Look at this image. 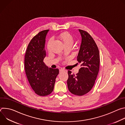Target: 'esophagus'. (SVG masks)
Instances as JSON below:
<instances>
[{
    "instance_id": "1",
    "label": "esophagus",
    "mask_w": 125,
    "mask_h": 125,
    "mask_svg": "<svg viewBox=\"0 0 125 125\" xmlns=\"http://www.w3.org/2000/svg\"><path fill=\"white\" fill-rule=\"evenodd\" d=\"M65 71V70H64V69H62V68H61V69H60L59 70L60 72H62V71Z\"/></svg>"
}]
</instances>
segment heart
Masks as SVG:
<instances>
[{"label":"heart","mask_w":125,"mask_h":125,"mask_svg":"<svg viewBox=\"0 0 125 125\" xmlns=\"http://www.w3.org/2000/svg\"><path fill=\"white\" fill-rule=\"evenodd\" d=\"M59 39L62 41L63 43L65 45H72L74 43V39L72 37V35H71L70 33L68 32H63L60 34L59 36ZM52 43V40L50 39L47 43V48L48 50L50 49L51 44Z\"/></svg>","instance_id":"b5f03b06"}]
</instances>
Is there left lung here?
Returning <instances> with one entry per match:
<instances>
[{"mask_svg":"<svg viewBox=\"0 0 125 125\" xmlns=\"http://www.w3.org/2000/svg\"><path fill=\"white\" fill-rule=\"evenodd\" d=\"M79 31L82 42L77 61L81 64V68L76 75L68 71L67 82L71 93L82 96L90 92L94 84L99 72L100 56L98 47L90 34L81 29Z\"/></svg>","mask_w":125,"mask_h":125,"instance_id":"obj_1","label":"left lung"}]
</instances>
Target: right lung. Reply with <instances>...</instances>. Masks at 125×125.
I'll return each instance as SVG.
<instances>
[{
	"label": "right lung",
	"mask_w": 125,
	"mask_h": 125,
	"mask_svg": "<svg viewBox=\"0 0 125 125\" xmlns=\"http://www.w3.org/2000/svg\"><path fill=\"white\" fill-rule=\"evenodd\" d=\"M49 30L42 31L29 42L25 55V69L28 81L34 93L40 96L50 94L54 89L58 69L46 66L45 42Z\"/></svg>",
	"instance_id": "add662e5"
}]
</instances>
